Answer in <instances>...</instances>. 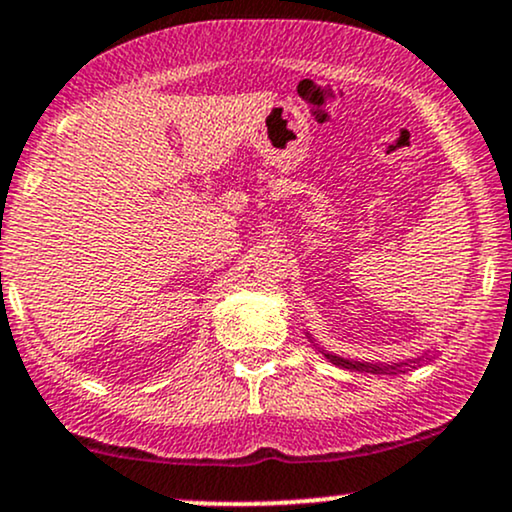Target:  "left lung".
<instances>
[{"instance_id": "1", "label": "left lung", "mask_w": 512, "mask_h": 512, "mask_svg": "<svg viewBox=\"0 0 512 512\" xmlns=\"http://www.w3.org/2000/svg\"><path fill=\"white\" fill-rule=\"evenodd\" d=\"M330 358L332 363H337V366H344V368H351V370H368V373H385V370H399L402 366H409V363H395V366H375V363H361V361H349V358H339L334 354H325ZM416 363V361H411Z\"/></svg>"}]
</instances>
